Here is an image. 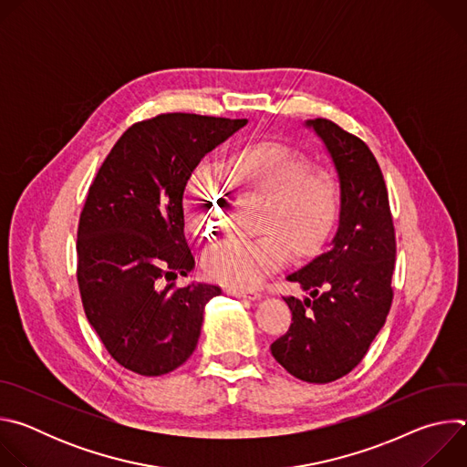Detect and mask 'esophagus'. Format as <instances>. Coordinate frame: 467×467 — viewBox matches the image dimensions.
Masks as SVG:
<instances>
[{
  "label": "esophagus",
  "instance_id": "esophagus-1",
  "mask_svg": "<svg viewBox=\"0 0 467 467\" xmlns=\"http://www.w3.org/2000/svg\"><path fill=\"white\" fill-rule=\"evenodd\" d=\"M231 296L234 297H244V299H258L260 294L254 292V290H240V288H229L227 290Z\"/></svg>",
  "mask_w": 467,
  "mask_h": 467
}]
</instances>
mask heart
<instances>
[{"label": "heart", "mask_w": 467, "mask_h": 467, "mask_svg": "<svg viewBox=\"0 0 467 467\" xmlns=\"http://www.w3.org/2000/svg\"><path fill=\"white\" fill-rule=\"evenodd\" d=\"M233 184L264 199L258 238H229L205 256L207 274L231 288H254L279 270L288 251L316 254L337 231L344 211L340 179L281 142H251L240 148L229 168ZM182 207L195 233L207 238L223 222L227 192L209 164H199L186 179Z\"/></svg>", "instance_id": "obj_1"}]
</instances>
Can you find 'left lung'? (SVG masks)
Segmentation results:
<instances>
[{
  "mask_svg": "<svg viewBox=\"0 0 467 467\" xmlns=\"http://www.w3.org/2000/svg\"><path fill=\"white\" fill-rule=\"evenodd\" d=\"M323 140L344 188V211L327 253L288 275L310 297H285L290 328L272 344L275 360L306 382H332L366 357L391 306L395 229L377 159L335 121H306Z\"/></svg>",
  "mask_w": 467,
  "mask_h": 467,
  "instance_id": "left-lung-1",
  "label": "left lung"
}]
</instances>
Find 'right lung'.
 Instances as JSON below:
<instances>
[{
    "label": "right lung",
    "instance_id": "right-lung-1",
    "mask_svg": "<svg viewBox=\"0 0 467 467\" xmlns=\"http://www.w3.org/2000/svg\"><path fill=\"white\" fill-rule=\"evenodd\" d=\"M247 119L168 112L130 125L88 188L78 227V283L87 319L125 369H177L202 335L220 286L175 283L195 260L184 236L186 179Z\"/></svg>",
    "mask_w": 467,
    "mask_h": 467
}]
</instances>
